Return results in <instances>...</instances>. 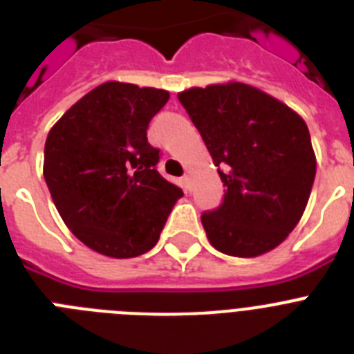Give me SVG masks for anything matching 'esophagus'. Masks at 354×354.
<instances>
[{
	"instance_id": "esophagus-1",
	"label": "esophagus",
	"mask_w": 354,
	"mask_h": 354,
	"mask_svg": "<svg viewBox=\"0 0 354 354\" xmlns=\"http://www.w3.org/2000/svg\"><path fill=\"white\" fill-rule=\"evenodd\" d=\"M183 186H184V189H186V192H189V175H184L183 177Z\"/></svg>"
}]
</instances>
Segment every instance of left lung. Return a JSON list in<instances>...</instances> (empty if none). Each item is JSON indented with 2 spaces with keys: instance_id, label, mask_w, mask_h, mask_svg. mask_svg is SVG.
<instances>
[{
  "instance_id": "1",
  "label": "left lung",
  "mask_w": 354,
  "mask_h": 354,
  "mask_svg": "<svg viewBox=\"0 0 354 354\" xmlns=\"http://www.w3.org/2000/svg\"><path fill=\"white\" fill-rule=\"evenodd\" d=\"M225 186L223 202L202 214L207 239L232 257L277 248L301 220L315 179L305 120L245 83L180 92Z\"/></svg>"
}]
</instances>
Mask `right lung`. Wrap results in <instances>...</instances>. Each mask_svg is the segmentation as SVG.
<instances>
[{
  "label": "right lung",
  "mask_w": 354,
  "mask_h": 354,
  "mask_svg": "<svg viewBox=\"0 0 354 354\" xmlns=\"http://www.w3.org/2000/svg\"><path fill=\"white\" fill-rule=\"evenodd\" d=\"M167 90L106 81L51 127L44 179L62 220L93 252L138 257L154 248L183 189L156 168L147 127Z\"/></svg>",
  "instance_id": "obj_1"
}]
</instances>
